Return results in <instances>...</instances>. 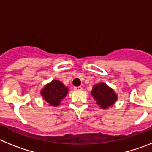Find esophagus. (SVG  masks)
<instances>
[{
    "label": "esophagus",
    "mask_w": 152,
    "mask_h": 152,
    "mask_svg": "<svg viewBox=\"0 0 152 152\" xmlns=\"http://www.w3.org/2000/svg\"><path fill=\"white\" fill-rule=\"evenodd\" d=\"M74 89H75V91H80V90H82V87H80V86H79V87H75Z\"/></svg>",
    "instance_id": "1"
}]
</instances>
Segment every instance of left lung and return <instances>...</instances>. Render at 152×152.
Here are the masks:
<instances>
[{"mask_svg":"<svg viewBox=\"0 0 152 152\" xmlns=\"http://www.w3.org/2000/svg\"><path fill=\"white\" fill-rule=\"evenodd\" d=\"M91 94L96 100V103L103 109L112 106L117 100V96L113 90L109 88L105 83H100L94 86Z\"/></svg>","mask_w":152,"mask_h":152,"instance_id":"1","label":"left lung"}]
</instances>
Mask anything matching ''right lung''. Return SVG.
<instances>
[{
    "label": "right lung",
    "mask_w": 152,
    "mask_h": 152,
    "mask_svg": "<svg viewBox=\"0 0 152 152\" xmlns=\"http://www.w3.org/2000/svg\"><path fill=\"white\" fill-rule=\"evenodd\" d=\"M68 92V88L59 80H54L45 86L42 91L41 94L49 105L56 107L65 97Z\"/></svg>",
    "instance_id": "add662e5"
}]
</instances>
